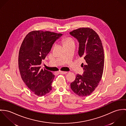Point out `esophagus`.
Returning a JSON list of instances; mask_svg holds the SVG:
<instances>
[{
  "mask_svg": "<svg viewBox=\"0 0 126 126\" xmlns=\"http://www.w3.org/2000/svg\"><path fill=\"white\" fill-rule=\"evenodd\" d=\"M67 72H65V71H60L58 72L59 74H66Z\"/></svg>",
  "mask_w": 126,
  "mask_h": 126,
  "instance_id": "34e87169",
  "label": "esophagus"
}]
</instances>
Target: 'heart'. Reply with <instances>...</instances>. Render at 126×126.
<instances>
[{"label":"heart","mask_w":126,"mask_h":126,"mask_svg":"<svg viewBox=\"0 0 126 126\" xmlns=\"http://www.w3.org/2000/svg\"><path fill=\"white\" fill-rule=\"evenodd\" d=\"M71 42H74L73 39H72L71 38H65L64 40H63V43H64V45L65 44H68L69 43H71Z\"/></svg>","instance_id":"b5f03b06"}]
</instances>
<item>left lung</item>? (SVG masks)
<instances>
[{
  "label": "left lung",
  "instance_id": "8db88e82",
  "mask_svg": "<svg viewBox=\"0 0 126 126\" xmlns=\"http://www.w3.org/2000/svg\"><path fill=\"white\" fill-rule=\"evenodd\" d=\"M69 33L78 41V54L84 59L81 65L83 74L76 75L70 87L77 95L87 96L95 90L102 78L104 64L102 44L98 35L89 28H79Z\"/></svg>",
  "mask_w": 126,
  "mask_h": 126
}]
</instances>
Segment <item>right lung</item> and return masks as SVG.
<instances>
[{"instance_id":"1","label":"right lung","mask_w":126,"mask_h":126,"mask_svg":"<svg viewBox=\"0 0 126 126\" xmlns=\"http://www.w3.org/2000/svg\"><path fill=\"white\" fill-rule=\"evenodd\" d=\"M63 34L32 31L24 38L19 52L18 65L21 78L28 87L38 96L52 90L53 73L41 68L42 61L50 51L55 42Z\"/></svg>"}]
</instances>
